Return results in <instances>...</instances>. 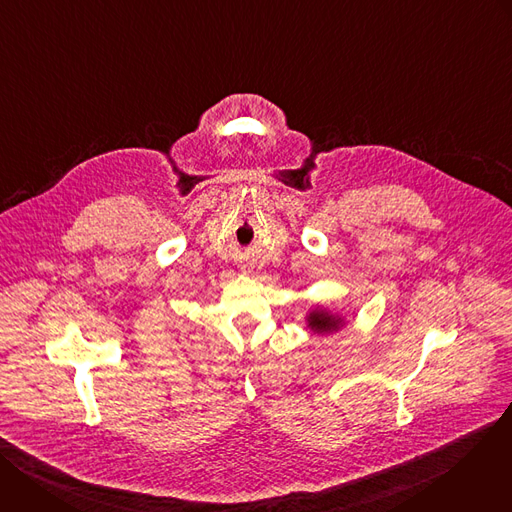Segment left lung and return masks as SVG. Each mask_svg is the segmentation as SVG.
Segmentation results:
<instances>
[{
    "mask_svg": "<svg viewBox=\"0 0 512 512\" xmlns=\"http://www.w3.org/2000/svg\"><path fill=\"white\" fill-rule=\"evenodd\" d=\"M306 320H308V326H310L314 332H318V334H322V332H334V330H338V328L342 326V318L332 316L330 312H326V310H322V308L312 310V312L306 316Z\"/></svg>",
    "mask_w": 512,
    "mask_h": 512,
    "instance_id": "obj_1",
    "label": "left lung"
}]
</instances>
